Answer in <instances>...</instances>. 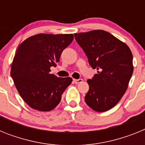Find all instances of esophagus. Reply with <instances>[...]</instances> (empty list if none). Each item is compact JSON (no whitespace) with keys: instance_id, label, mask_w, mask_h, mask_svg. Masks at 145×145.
I'll use <instances>...</instances> for the list:
<instances>
[{"instance_id":"1","label":"esophagus","mask_w":145,"mask_h":145,"mask_svg":"<svg viewBox=\"0 0 145 145\" xmlns=\"http://www.w3.org/2000/svg\"><path fill=\"white\" fill-rule=\"evenodd\" d=\"M73 81H74V83H75V84H80V83H81L82 81H83V80H82V79H73Z\"/></svg>"}]
</instances>
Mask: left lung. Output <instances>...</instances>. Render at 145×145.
<instances>
[{
	"mask_svg": "<svg viewBox=\"0 0 145 145\" xmlns=\"http://www.w3.org/2000/svg\"><path fill=\"white\" fill-rule=\"evenodd\" d=\"M74 35L89 65L98 70L92 79L87 80L89 90L85 96L86 103L97 112L109 110L127 90L134 71L132 53L125 43L105 30Z\"/></svg>",
	"mask_w": 145,
	"mask_h": 145,
	"instance_id": "1",
	"label": "left lung"
}]
</instances>
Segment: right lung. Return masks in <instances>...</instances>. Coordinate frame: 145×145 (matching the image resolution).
I'll use <instances>...</instances> for the list:
<instances>
[{
    "label": "right lung",
    "mask_w": 145,
    "mask_h": 145,
    "mask_svg": "<svg viewBox=\"0 0 145 145\" xmlns=\"http://www.w3.org/2000/svg\"><path fill=\"white\" fill-rule=\"evenodd\" d=\"M72 34H40L27 38L16 49L11 76L23 100L38 111L52 110L72 78H58L50 73L61 52L73 40Z\"/></svg>",
    "instance_id": "1"
}]
</instances>
